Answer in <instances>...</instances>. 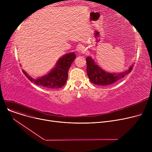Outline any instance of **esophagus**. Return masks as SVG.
I'll return each mask as SVG.
<instances>
[{"label": "esophagus", "instance_id": "obj_1", "mask_svg": "<svg viewBox=\"0 0 152 152\" xmlns=\"http://www.w3.org/2000/svg\"><path fill=\"white\" fill-rule=\"evenodd\" d=\"M77 52L79 53H84L85 52V48L83 45H80L78 47Z\"/></svg>", "mask_w": 152, "mask_h": 152}]
</instances>
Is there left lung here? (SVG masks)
I'll use <instances>...</instances> for the list:
<instances>
[{
  "label": "left lung",
  "mask_w": 152,
  "mask_h": 152,
  "mask_svg": "<svg viewBox=\"0 0 152 152\" xmlns=\"http://www.w3.org/2000/svg\"><path fill=\"white\" fill-rule=\"evenodd\" d=\"M87 73L92 83L98 86H107L117 82L131 73L133 65L124 72L119 73H108L99 67L91 57L86 58Z\"/></svg>",
  "instance_id": "left-lung-1"
}]
</instances>
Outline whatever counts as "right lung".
<instances>
[{
	"mask_svg": "<svg viewBox=\"0 0 152 152\" xmlns=\"http://www.w3.org/2000/svg\"><path fill=\"white\" fill-rule=\"evenodd\" d=\"M76 57L75 52H70L64 55L56 63L55 67L49 73L36 79L30 77L23 69L22 71L29 81L34 83L37 86L49 89L60 88L66 83L68 70Z\"/></svg>",
	"mask_w": 152,
	"mask_h": 152,
	"instance_id": "add662e5",
	"label": "right lung"
}]
</instances>
